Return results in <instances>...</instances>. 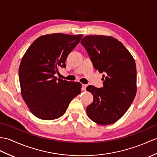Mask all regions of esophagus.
<instances>
[{
    "label": "esophagus",
    "mask_w": 157,
    "mask_h": 157,
    "mask_svg": "<svg viewBox=\"0 0 157 157\" xmlns=\"http://www.w3.org/2000/svg\"><path fill=\"white\" fill-rule=\"evenodd\" d=\"M86 87H87L86 85L83 84V85H82V91H86Z\"/></svg>",
    "instance_id": "esophagus-1"
}]
</instances>
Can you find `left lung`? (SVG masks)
<instances>
[{"label": "left lung", "instance_id": "obj_1", "mask_svg": "<svg viewBox=\"0 0 157 157\" xmlns=\"http://www.w3.org/2000/svg\"><path fill=\"white\" fill-rule=\"evenodd\" d=\"M96 69L103 75V87L88 86L94 100L86 108L88 117L100 125L121 118L136 96V67L132 55L118 40L105 35H87L82 40Z\"/></svg>", "mask_w": 157, "mask_h": 157}]
</instances>
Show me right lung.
Here are the masks:
<instances>
[{"label":"right lung","instance_id":"1","mask_svg":"<svg viewBox=\"0 0 157 157\" xmlns=\"http://www.w3.org/2000/svg\"><path fill=\"white\" fill-rule=\"evenodd\" d=\"M83 35L52 33L38 37L22 58L19 75L21 93L29 110L45 120L63 116L70 101L81 92L82 84L55 76L65 67L68 55Z\"/></svg>","mask_w":157,"mask_h":157}]
</instances>
